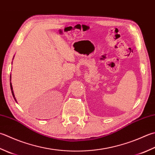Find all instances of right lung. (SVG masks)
<instances>
[{
	"label": "right lung",
	"instance_id": "add662e5",
	"mask_svg": "<svg viewBox=\"0 0 155 155\" xmlns=\"http://www.w3.org/2000/svg\"><path fill=\"white\" fill-rule=\"evenodd\" d=\"M10 86H11V92H12V94H13V97H14L15 100V101H16V99H15V95H14V93H13V87H12V84H11V83H10Z\"/></svg>",
	"mask_w": 155,
	"mask_h": 155
}]
</instances>
